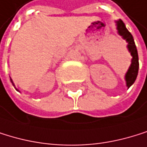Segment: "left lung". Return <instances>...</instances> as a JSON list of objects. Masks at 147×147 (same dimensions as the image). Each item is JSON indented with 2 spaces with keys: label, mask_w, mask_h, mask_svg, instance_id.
Listing matches in <instances>:
<instances>
[{
  "label": "left lung",
  "mask_w": 147,
  "mask_h": 147,
  "mask_svg": "<svg viewBox=\"0 0 147 147\" xmlns=\"http://www.w3.org/2000/svg\"><path fill=\"white\" fill-rule=\"evenodd\" d=\"M116 22V26H117V32L118 34L122 37L123 40H125L128 45V50L130 53L132 59H131V64L129 67V69L125 74V82L126 86L129 89V87L135 82L137 76L138 74V68H139V63H138V50L137 47L135 45L134 39H133L132 34L128 31V29L125 26V24L123 23L121 19L115 21Z\"/></svg>",
  "instance_id": "8db88e82"
}]
</instances>
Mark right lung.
I'll return each mask as SVG.
<instances>
[{
  "mask_svg": "<svg viewBox=\"0 0 147 147\" xmlns=\"http://www.w3.org/2000/svg\"><path fill=\"white\" fill-rule=\"evenodd\" d=\"M10 81H11V82H12V84H13V86H15V85H14V83H13V82H12V80H11V79H10ZM15 89H16V88H15ZM16 90H17V89H16Z\"/></svg>",
  "mask_w": 147,
  "mask_h": 147,
  "instance_id": "obj_1",
  "label": "right lung"
}]
</instances>
